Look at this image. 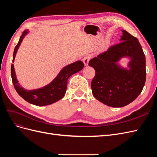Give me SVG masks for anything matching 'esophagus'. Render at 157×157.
I'll use <instances>...</instances> for the list:
<instances>
[{"instance_id":"obj_1","label":"esophagus","mask_w":157,"mask_h":157,"mask_svg":"<svg viewBox=\"0 0 157 157\" xmlns=\"http://www.w3.org/2000/svg\"><path fill=\"white\" fill-rule=\"evenodd\" d=\"M90 58H91V56H89V55H87V56H84V58L82 59L84 64L85 65H86V66L88 65V62H89V61H90Z\"/></svg>"}]
</instances>
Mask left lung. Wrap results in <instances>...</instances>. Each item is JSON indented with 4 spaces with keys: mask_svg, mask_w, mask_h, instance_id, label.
Wrapping results in <instances>:
<instances>
[{
    "mask_svg": "<svg viewBox=\"0 0 157 157\" xmlns=\"http://www.w3.org/2000/svg\"><path fill=\"white\" fill-rule=\"evenodd\" d=\"M121 42L89 61L96 71L91 88L95 98L106 105L122 107L134 101L146 80L145 56L137 38L122 30ZM123 57L130 61L128 68L117 62Z\"/></svg>",
    "mask_w": 157,
    "mask_h": 157,
    "instance_id": "left-lung-1",
    "label": "left lung"
}]
</instances>
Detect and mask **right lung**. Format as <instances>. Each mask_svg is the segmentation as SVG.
Returning <instances> with one entry per match:
<instances>
[{
	"mask_svg": "<svg viewBox=\"0 0 157 157\" xmlns=\"http://www.w3.org/2000/svg\"><path fill=\"white\" fill-rule=\"evenodd\" d=\"M28 33H29L28 30L24 31L20 36V40L14 48L12 62L14 61L17 50L23 38ZM83 67L84 63L81 61H75L73 63L65 66L61 69L57 77L48 85L39 89L31 90L24 89L18 83L13 64L11 65V76L14 88L23 99H24L28 103L35 105L45 106L58 101L63 98L67 90L68 78L71 75L82 70Z\"/></svg>",
	"mask_w": 157,
	"mask_h": 157,
	"instance_id": "add662e5",
	"label": "right lung"
}]
</instances>
